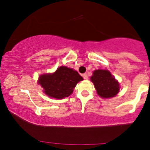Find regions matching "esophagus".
I'll use <instances>...</instances> for the list:
<instances>
[{"mask_svg": "<svg viewBox=\"0 0 150 150\" xmlns=\"http://www.w3.org/2000/svg\"><path fill=\"white\" fill-rule=\"evenodd\" d=\"M82 77H83V78L85 79V80H87V79H88V76H87V73H84L83 75H82Z\"/></svg>", "mask_w": 150, "mask_h": 150, "instance_id": "obj_1", "label": "esophagus"}]
</instances>
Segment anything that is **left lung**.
<instances>
[{
	"mask_svg": "<svg viewBox=\"0 0 150 150\" xmlns=\"http://www.w3.org/2000/svg\"><path fill=\"white\" fill-rule=\"evenodd\" d=\"M90 80L99 97L112 98L119 92V83L107 70H95Z\"/></svg>",
	"mask_w": 150,
	"mask_h": 150,
	"instance_id": "1",
	"label": "left lung"
}]
</instances>
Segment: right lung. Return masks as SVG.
<instances>
[{
  "instance_id": "obj_1",
  "label": "right lung",
  "mask_w": 150,
  "mask_h": 150,
  "mask_svg": "<svg viewBox=\"0 0 150 150\" xmlns=\"http://www.w3.org/2000/svg\"><path fill=\"white\" fill-rule=\"evenodd\" d=\"M83 78L77 71L66 66H61L53 73L41 75L38 83L40 84L46 95L56 99L69 97L77 82Z\"/></svg>"
}]
</instances>
